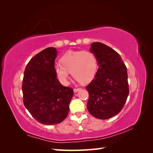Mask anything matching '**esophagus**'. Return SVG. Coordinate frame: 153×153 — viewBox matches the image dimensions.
Segmentation results:
<instances>
[{
	"instance_id": "obj_1",
	"label": "esophagus",
	"mask_w": 153,
	"mask_h": 153,
	"mask_svg": "<svg viewBox=\"0 0 153 153\" xmlns=\"http://www.w3.org/2000/svg\"><path fill=\"white\" fill-rule=\"evenodd\" d=\"M81 90V88H75L74 89V92H77V91H79V90Z\"/></svg>"
}]
</instances>
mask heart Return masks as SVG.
Returning a JSON list of instances; mask_svg holds the SVG:
<instances>
[{"instance_id": "obj_1", "label": "heart", "mask_w": 153, "mask_h": 153, "mask_svg": "<svg viewBox=\"0 0 153 153\" xmlns=\"http://www.w3.org/2000/svg\"><path fill=\"white\" fill-rule=\"evenodd\" d=\"M61 64L55 67V74L63 84L68 83L69 74L77 81L86 84L91 81L97 71V58L89 51H69L60 59Z\"/></svg>"}]
</instances>
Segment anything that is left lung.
Here are the masks:
<instances>
[{
	"label": "left lung",
	"instance_id": "8db88e82",
	"mask_svg": "<svg viewBox=\"0 0 153 153\" xmlns=\"http://www.w3.org/2000/svg\"><path fill=\"white\" fill-rule=\"evenodd\" d=\"M90 51L97 58L95 77L86 86L87 108L100 120L113 117L122 110L129 94L127 67L115 51L100 42L92 43Z\"/></svg>",
	"mask_w": 153,
	"mask_h": 153
}]
</instances>
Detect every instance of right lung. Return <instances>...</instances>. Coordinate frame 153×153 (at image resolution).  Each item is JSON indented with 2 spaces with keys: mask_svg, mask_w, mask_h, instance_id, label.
<instances>
[{
  "mask_svg": "<svg viewBox=\"0 0 153 153\" xmlns=\"http://www.w3.org/2000/svg\"><path fill=\"white\" fill-rule=\"evenodd\" d=\"M56 53L53 47L38 53L27 63L23 79L25 107L45 125L58 124L67 117L74 95L71 88L63 86L56 78L54 66Z\"/></svg>",
  "mask_w": 153,
  "mask_h": 153,
  "instance_id": "obj_1",
  "label": "right lung"
}]
</instances>
